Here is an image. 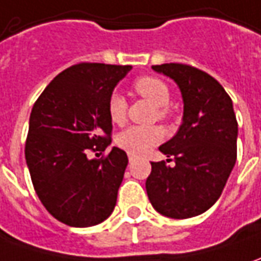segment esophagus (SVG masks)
<instances>
[{
    "label": "esophagus",
    "mask_w": 261,
    "mask_h": 261,
    "mask_svg": "<svg viewBox=\"0 0 261 261\" xmlns=\"http://www.w3.org/2000/svg\"><path fill=\"white\" fill-rule=\"evenodd\" d=\"M134 159H136V155H133V154H128V160L133 161V160H134Z\"/></svg>",
    "instance_id": "34e87169"
}]
</instances>
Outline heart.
Wrapping results in <instances>:
<instances>
[{"label":"heart","mask_w":261,"mask_h":261,"mask_svg":"<svg viewBox=\"0 0 261 261\" xmlns=\"http://www.w3.org/2000/svg\"><path fill=\"white\" fill-rule=\"evenodd\" d=\"M134 93L143 97L155 106V117L159 120H167L170 117V110L167 104L170 102V88L159 77L154 75H141L133 83ZM128 104L121 94L113 93L108 97L107 113L108 118L113 124L121 125L127 118ZM164 137V133L160 127H140L134 125L127 130L121 131L116 138L117 145L133 155L145 153L148 148L159 144Z\"/></svg>","instance_id":"1"}]
</instances>
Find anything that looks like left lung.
<instances>
[{"label": "left lung", "mask_w": 261, "mask_h": 261, "mask_svg": "<svg viewBox=\"0 0 261 261\" xmlns=\"http://www.w3.org/2000/svg\"><path fill=\"white\" fill-rule=\"evenodd\" d=\"M153 70L180 87L184 114L177 134L159 147L176 166L151 163L147 196L163 216L190 219L219 200L234 167L237 120L233 102L217 80L193 65L170 63L153 65Z\"/></svg>", "instance_id": "obj_1"}]
</instances>
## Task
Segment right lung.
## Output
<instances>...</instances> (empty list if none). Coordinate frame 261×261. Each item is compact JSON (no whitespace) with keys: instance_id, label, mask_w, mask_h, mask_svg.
Here are the masks:
<instances>
[{"instance_id":"obj_1","label":"right lung","mask_w":261,"mask_h":261,"mask_svg":"<svg viewBox=\"0 0 261 261\" xmlns=\"http://www.w3.org/2000/svg\"><path fill=\"white\" fill-rule=\"evenodd\" d=\"M130 70L100 63L71 65L34 102L27 166L42 205L67 226H95L116 207L127 154L117 147L101 159L88 154H101L111 143L108 97Z\"/></svg>"}]
</instances>
